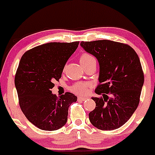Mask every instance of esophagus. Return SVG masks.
Wrapping results in <instances>:
<instances>
[{"label":"esophagus","mask_w":155,"mask_h":155,"mask_svg":"<svg viewBox=\"0 0 155 155\" xmlns=\"http://www.w3.org/2000/svg\"><path fill=\"white\" fill-rule=\"evenodd\" d=\"M87 97H82V96H79L78 97V101H85V100H86Z\"/></svg>","instance_id":"esophagus-1"}]
</instances>
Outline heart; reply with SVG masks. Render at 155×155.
Instances as JSON below:
<instances>
[{
	"label": "heart",
	"mask_w": 155,
	"mask_h": 155,
	"mask_svg": "<svg viewBox=\"0 0 155 155\" xmlns=\"http://www.w3.org/2000/svg\"><path fill=\"white\" fill-rule=\"evenodd\" d=\"M94 60L93 57L91 54H87V53H83L82 55L79 58V61H80L81 64L83 65L86 64L90 62L91 61ZM90 86L89 83L85 82H78L76 83L73 84L71 87H70V91L74 93L78 94H83L86 93L87 87Z\"/></svg>",
	"instance_id": "obj_1"
}]
</instances>
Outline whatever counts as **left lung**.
Segmentation results:
<instances>
[{"mask_svg": "<svg viewBox=\"0 0 155 155\" xmlns=\"http://www.w3.org/2000/svg\"><path fill=\"white\" fill-rule=\"evenodd\" d=\"M81 46L99 62V85L92 97L96 107L89 113L95 127L112 130L124 125L140 103L144 74L138 54L129 45L112 40L84 42Z\"/></svg>", "mask_w": 155, "mask_h": 155, "instance_id": "8db88e82", "label": "left lung"}]
</instances>
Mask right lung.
<instances>
[{"mask_svg": "<svg viewBox=\"0 0 155 155\" xmlns=\"http://www.w3.org/2000/svg\"><path fill=\"white\" fill-rule=\"evenodd\" d=\"M79 43H45L26 51L20 60L15 76L19 106L28 120L40 129L56 130L65 125L69 107L77 101L70 92L58 97L51 90Z\"/></svg>", "mask_w": 155, "mask_h": 155, "instance_id": "1", "label": "right lung"}]
</instances>
